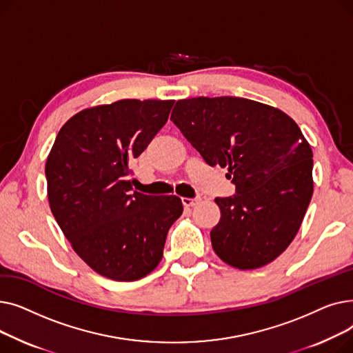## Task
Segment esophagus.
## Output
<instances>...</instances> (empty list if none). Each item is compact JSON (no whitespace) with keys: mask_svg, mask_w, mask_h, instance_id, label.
Returning a JSON list of instances; mask_svg holds the SVG:
<instances>
[{"mask_svg":"<svg viewBox=\"0 0 353 353\" xmlns=\"http://www.w3.org/2000/svg\"><path fill=\"white\" fill-rule=\"evenodd\" d=\"M181 201H183V205L184 206H188V208H192V206H196L197 203L200 201V199L199 197H196V199H189V197H183L181 199Z\"/></svg>","mask_w":353,"mask_h":353,"instance_id":"1","label":"esophagus"}]
</instances>
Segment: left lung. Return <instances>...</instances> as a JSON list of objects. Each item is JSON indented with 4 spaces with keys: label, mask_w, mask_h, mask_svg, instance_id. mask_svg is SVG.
Listing matches in <instances>:
<instances>
[{
    "label": "left lung",
    "mask_w": 353,
    "mask_h": 353,
    "mask_svg": "<svg viewBox=\"0 0 353 353\" xmlns=\"http://www.w3.org/2000/svg\"><path fill=\"white\" fill-rule=\"evenodd\" d=\"M170 120L209 165L228 167L236 193L216 197V254L256 269L283 253L313 193V154L301 128L274 107L240 97L179 100Z\"/></svg>",
    "instance_id": "1"
}]
</instances>
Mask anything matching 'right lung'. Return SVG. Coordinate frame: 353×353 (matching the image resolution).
<instances>
[{
	"label": "right lung",
	"mask_w": 353,
	"mask_h": 353,
	"mask_svg": "<svg viewBox=\"0 0 353 353\" xmlns=\"http://www.w3.org/2000/svg\"><path fill=\"white\" fill-rule=\"evenodd\" d=\"M173 100H120L80 111L46 163L51 212L72 249L101 276L139 281L157 268L177 196L133 192L130 165L169 119Z\"/></svg>",
	"instance_id": "add662e5"
}]
</instances>
